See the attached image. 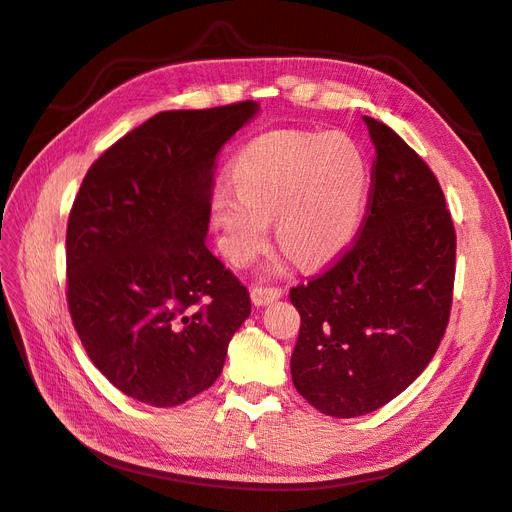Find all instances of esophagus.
Here are the masks:
<instances>
[{"mask_svg":"<svg viewBox=\"0 0 512 512\" xmlns=\"http://www.w3.org/2000/svg\"><path fill=\"white\" fill-rule=\"evenodd\" d=\"M281 296H283V292L279 290V287H253L251 290V300L257 307L272 305L274 300H279Z\"/></svg>","mask_w":512,"mask_h":512,"instance_id":"34e87169","label":"esophagus"}]
</instances>
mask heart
Masks as SVG:
<instances>
[{
  "label": "heart",
  "instance_id": "b5f03b06",
  "mask_svg": "<svg viewBox=\"0 0 512 512\" xmlns=\"http://www.w3.org/2000/svg\"><path fill=\"white\" fill-rule=\"evenodd\" d=\"M231 188L212 196L220 248L244 268L264 251L268 220L298 264L320 266L350 242L363 214L370 164L355 138L272 131L235 157Z\"/></svg>",
  "mask_w": 512,
  "mask_h": 512
}]
</instances>
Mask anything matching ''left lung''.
Listing matches in <instances>:
<instances>
[{"label":"left lung","instance_id":"8db88e82","mask_svg":"<svg viewBox=\"0 0 512 512\" xmlns=\"http://www.w3.org/2000/svg\"><path fill=\"white\" fill-rule=\"evenodd\" d=\"M376 149L368 218L355 246L298 285L292 381L331 417L381 409L435 357L450 320L456 235L437 177L385 123L363 116Z\"/></svg>","mask_w":512,"mask_h":512}]
</instances>
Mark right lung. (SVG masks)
Here are the masks:
<instances>
[{
    "label": "right lung",
    "instance_id": "obj_1",
    "mask_svg": "<svg viewBox=\"0 0 512 512\" xmlns=\"http://www.w3.org/2000/svg\"><path fill=\"white\" fill-rule=\"evenodd\" d=\"M257 101L173 110L129 131L86 173L67 227L69 311L99 372L138 402L212 387L251 296L209 251L214 160Z\"/></svg>",
    "mask_w": 512,
    "mask_h": 512
}]
</instances>
